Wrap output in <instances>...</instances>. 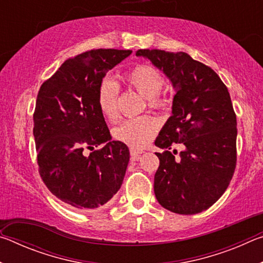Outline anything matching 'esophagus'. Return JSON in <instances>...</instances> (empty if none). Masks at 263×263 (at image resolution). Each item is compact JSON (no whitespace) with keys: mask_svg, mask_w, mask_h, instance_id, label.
I'll list each match as a JSON object with an SVG mask.
<instances>
[{"mask_svg":"<svg viewBox=\"0 0 263 263\" xmlns=\"http://www.w3.org/2000/svg\"><path fill=\"white\" fill-rule=\"evenodd\" d=\"M130 153H131V157L133 160H139L140 158V154L142 153L141 151H138V149H135V148H131L130 149Z\"/></svg>","mask_w":263,"mask_h":263,"instance_id":"esophagus-1","label":"esophagus"}]
</instances>
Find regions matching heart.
<instances>
[{
	"mask_svg": "<svg viewBox=\"0 0 263 263\" xmlns=\"http://www.w3.org/2000/svg\"><path fill=\"white\" fill-rule=\"evenodd\" d=\"M124 82L135 88L141 96L147 99L151 108H162L166 101L160 96L163 86V78L158 69L149 65H138L123 75ZM118 91L117 83L110 79L102 81L97 104L103 117L109 122H116L118 119ZM159 124L151 116L126 119L116 126L112 135L116 139L124 142L133 148H141L157 135Z\"/></svg>",
	"mask_w": 263,
	"mask_h": 263,
	"instance_id": "heart-1",
	"label": "heart"
}]
</instances>
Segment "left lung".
<instances>
[{
	"instance_id": "obj_1",
	"label": "left lung",
	"mask_w": 263,
	"mask_h": 263,
	"mask_svg": "<svg viewBox=\"0 0 263 263\" xmlns=\"http://www.w3.org/2000/svg\"><path fill=\"white\" fill-rule=\"evenodd\" d=\"M136 54L162 70L175 89L172 116L154 142L164 149L157 153L155 197L179 215L202 212L225 193L237 163V117L230 92L215 70L184 52ZM175 145L182 148L177 158L175 149L174 155L168 151Z\"/></svg>"
}]
</instances>
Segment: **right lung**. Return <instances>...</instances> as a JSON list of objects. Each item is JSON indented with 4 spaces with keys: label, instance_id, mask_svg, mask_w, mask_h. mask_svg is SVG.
I'll use <instances>...</instances> for the list:
<instances>
[{
    "label": "right lung",
    "instance_id": "1",
    "mask_svg": "<svg viewBox=\"0 0 263 263\" xmlns=\"http://www.w3.org/2000/svg\"><path fill=\"white\" fill-rule=\"evenodd\" d=\"M131 53L114 48L81 53L39 89L33 114L39 174L70 208L103 206L123 183L130 152L124 142L111 141L97 95L105 74ZM95 147L101 148L85 155Z\"/></svg>",
    "mask_w": 263,
    "mask_h": 263
}]
</instances>
